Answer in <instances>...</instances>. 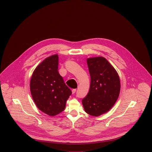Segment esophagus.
<instances>
[{"instance_id":"1","label":"esophagus","mask_w":152,"mask_h":152,"mask_svg":"<svg viewBox=\"0 0 152 152\" xmlns=\"http://www.w3.org/2000/svg\"><path fill=\"white\" fill-rule=\"evenodd\" d=\"M76 89H73L72 90V93L73 94H75L76 93Z\"/></svg>"}]
</instances>
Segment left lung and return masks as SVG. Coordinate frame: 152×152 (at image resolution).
<instances>
[{"label": "left lung", "mask_w": 152, "mask_h": 152, "mask_svg": "<svg viewBox=\"0 0 152 152\" xmlns=\"http://www.w3.org/2000/svg\"><path fill=\"white\" fill-rule=\"evenodd\" d=\"M91 77L89 92L82 100L85 111L93 116L107 112L116 102L120 91L119 76L104 58L87 59Z\"/></svg>", "instance_id": "obj_1"}]
</instances>
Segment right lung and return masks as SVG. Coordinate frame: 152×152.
<instances>
[{
  "mask_svg": "<svg viewBox=\"0 0 152 152\" xmlns=\"http://www.w3.org/2000/svg\"><path fill=\"white\" fill-rule=\"evenodd\" d=\"M58 55L45 59L34 70L30 82L32 99L38 109L50 116L62 112L72 94L59 75Z\"/></svg>",
  "mask_w": 152,
  "mask_h": 152,
  "instance_id": "right-lung-1",
  "label": "right lung"
}]
</instances>
